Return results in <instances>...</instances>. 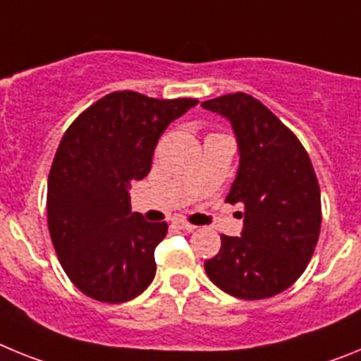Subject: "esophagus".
<instances>
[{"mask_svg":"<svg viewBox=\"0 0 361 361\" xmlns=\"http://www.w3.org/2000/svg\"><path fill=\"white\" fill-rule=\"evenodd\" d=\"M175 226H177L178 229H183V231H193V229H195V226L190 224V222H186V220L183 219L175 220Z\"/></svg>","mask_w":361,"mask_h":361,"instance_id":"1","label":"esophagus"}]
</instances>
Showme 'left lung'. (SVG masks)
I'll use <instances>...</instances> for the list:
<instances>
[{"instance_id":"obj_1","label":"left lung","mask_w":361,"mask_h":361,"mask_svg":"<svg viewBox=\"0 0 361 361\" xmlns=\"http://www.w3.org/2000/svg\"><path fill=\"white\" fill-rule=\"evenodd\" d=\"M202 108L231 123L240 164L226 200L244 206L240 237L222 235L204 269L228 295L269 298L291 288L314 253L322 226L317 173L298 137L258 99L237 92Z\"/></svg>"}]
</instances>
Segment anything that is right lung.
I'll return each instance as SVG.
<instances>
[{"label": "right lung", "mask_w": 361, "mask_h": 361, "mask_svg": "<svg viewBox=\"0 0 361 361\" xmlns=\"http://www.w3.org/2000/svg\"><path fill=\"white\" fill-rule=\"evenodd\" d=\"M197 103L111 92L63 135L49 175V231L63 269L86 296L121 304L152 283L153 251L168 224L133 213L128 190L149 173L168 124Z\"/></svg>", "instance_id": "obj_1"}]
</instances>
